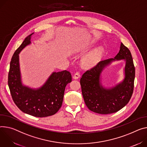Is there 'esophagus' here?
<instances>
[{
    "mask_svg": "<svg viewBox=\"0 0 147 147\" xmlns=\"http://www.w3.org/2000/svg\"><path fill=\"white\" fill-rule=\"evenodd\" d=\"M80 77V73L79 72H76L74 75L73 76V78L76 80V79H78Z\"/></svg>",
    "mask_w": 147,
    "mask_h": 147,
    "instance_id": "1",
    "label": "esophagus"
}]
</instances>
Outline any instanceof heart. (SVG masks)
Instances as JSON below:
<instances>
[{
  "label": "heart",
  "mask_w": 147,
  "mask_h": 147,
  "mask_svg": "<svg viewBox=\"0 0 147 147\" xmlns=\"http://www.w3.org/2000/svg\"><path fill=\"white\" fill-rule=\"evenodd\" d=\"M104 53V49L101 46L91 50L82 57V65L86 69H90L96 66L101 61Z\"/></svg>",
  "instance_id": "b5f03b06"
}]
</instances>
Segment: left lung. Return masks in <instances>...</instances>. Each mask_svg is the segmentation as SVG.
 I'll list each match as a JSON object with an SVG mask.
<instances>
[{
    "mask_svg": "<svg viewBox=\"0 0 147 147\" xmlns=\"http://www.w3.org/2000/svg\"><path fill=\"white\" fill-rule=\"evenodd\" d=\"M123 59L124 78L121 82L111 87L102 83V73L113 62ZM135 67L129 49L121 43L119 52L114 59L100 61L87 71L80 79L82 94L88 109L94 113L108 114L117 112L129 102L134 89Z\"/></svg>",
    "mask_w": 147,
    "mask_h": 147,
    "instance_id": "left-lung-1",
    "label": "left lung"
}]
</instances>
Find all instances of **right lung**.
<instances>
[{"label": "right lung", "mask_w": 147, "mask_h": 147, "mask_svg": "<svg viewBox=\"0 0 147 147\" xmlns=\"http://www.w3.org/2000/svg\"><path fill=\"white\" fill-rule=\"evenodd\" d=\"M33 34L26 37L12 56L8 85L13 101L22 111L36 117H45L54 115L60 109L65 88L71 82L72 78L68 71H54L40 87L32 88L23 84L19 55L23 49L32 44Z\"/></svg>", "instance_id": "add662e5"}]
</instances>
